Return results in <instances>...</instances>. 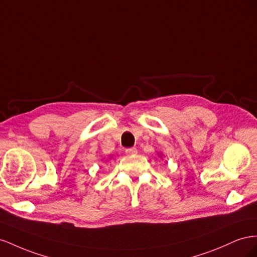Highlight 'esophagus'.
Wrapping results in <instances>:
<instances>
[{"label": "esophagus", "mask_w": 257, "mask_h": 257, "mask_svg": "<svg viewBox=\"0 0 257 257\" xmlns=\"http://www.w3.org/2000/svg\"><path fill=\"white\" fill-rule=\"evenodd\" d=\"M126 154L127 155H135V154L138 153V150L136 148H130V149H126Z\"/></svg>", "instance_id": "1"}]
</instances>
